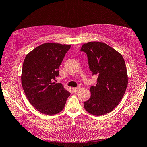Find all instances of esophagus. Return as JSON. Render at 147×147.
I'll list each match as a JSON object with an SVG mask.
<instances>
[{
    "instance_id": "34e87169",
    "label": "esophagus",
    "mask_w": 147,
    "mask_h": 147,
    "mask_svg": "<svg viewBox=\"0 0 147 147\" xmlns=\"http://www.w3.org/2000/svg\"><path fill=\"white\" fill-rule=\"evenodd\" d=\"M81 89V87L80 86H78L76 88H73V91L74 92H76L77 91H78L79 90Z\"/></svg>"
}]
</instances>
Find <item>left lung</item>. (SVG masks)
<instances>
[{
    "mask_svg": "<svg viewBox=\"0 0 147 147\" xmlns=\"http://www.w3.org/2000/svg\"><path fill=\"white\" fill-rule=\"evenodd\" d=\"M81 51L86 53L92 74L97 75V84L90 88L91 97L84 102L88 113L100 116L110 113L121 101L128 85L125 62L121 54L100 42L84 44Z\"/></svg>",
    "mask_w": 147,
    "mask_h": 147,
    "instance_id": "obj_1",
    "label": "left lung"
}]
</instances>
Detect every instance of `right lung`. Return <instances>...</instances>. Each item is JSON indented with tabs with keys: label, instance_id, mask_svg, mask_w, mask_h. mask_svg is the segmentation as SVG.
Wrapping results in <instances>:
<instances>
[{
	"label": "right lung",
	"instance_id": "1",
	"mask_svg": "<svg viewBox=\"0 0 147 147\" xmlns=\"http://www.w3.org/2000/svg\"><path fill=\"white\" fill-rule=\"evenodd\" d=\"M71 45L44 43L26 55L21 75L26 96L36 110L47 115L62 111L70 93L63 84L53 82Z\"/></svg>",
	"mask_w": 147,
	"mask_h": 147
}]
</instances>
